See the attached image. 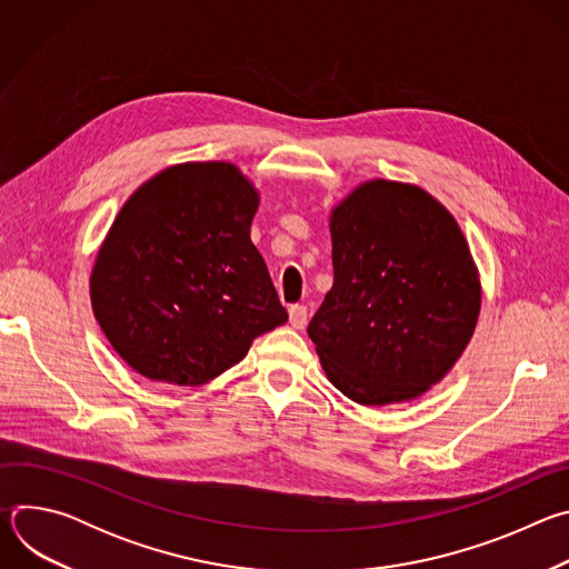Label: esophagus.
I'll list each match as a JSON object with an SVG mask.
<instances>
[{"mask_svg": "<svg viewBox=\"0 0 569 569\" xmlns=\"http://www.w3.org/2000/svg\"><path fill=\"white\" fill-rule=\"evenodd\" d=\"M288 315H290V327H292V329H303V327H306V321H308V310H306V306L295 303V306L288 308Z\"/></svg>", "mask_w": 569, "mask_h": 569, "instance_id": "esophagus-1", "label": "esophagus"}]
</instances>
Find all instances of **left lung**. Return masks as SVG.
Returning a JSON list of instances; mask_svg holds the SVG:
<instances>
[{
    "mask_svg": "<svg viewBox=\"0 0 569 569\" xmlns=\"http://www.w3.org/2000/svg\"><path fill=\"white\" fill-rule=\"evenodd\" d=\"M329 222L333 288L308 323L323 373L360 405L419 398L461 358L479 317L457 220L417 184L369 180Z\"/></svg>",
    "mask_w": 569,
    "mask_h": 569,
    "instance_id": "8db88e82",
    "label": "left lung"
}]
</instances>
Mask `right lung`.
Returning <instances> with one entry per match:
<instances>
[{
	"label": "right lung",
	"mask_w": 569,
	"mask_h": 569,
	"mask_svg": "<svg viewBox=\"0 0 569 569\" xmlns=\"http://www.w3.org/2000/svg\"><path fill=\"white\" fill-rule=\"evenodd\" d=\"M259 191L229 161L143 182L97 254L90 297L112 349L148 380L198 387L288 321L250 238Z\"/></svg>",
	"instance_id": "1"
}]
</instances>
